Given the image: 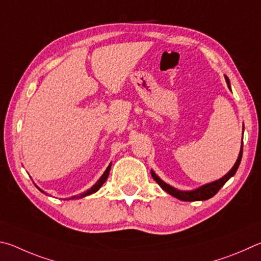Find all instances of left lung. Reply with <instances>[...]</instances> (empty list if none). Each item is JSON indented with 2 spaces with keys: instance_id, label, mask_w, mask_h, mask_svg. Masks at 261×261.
<instances>
[{
  "instance_id": "obj_1",
  "label": "left lung",
  "mask_w": 261,
  "mask_h": 261,
  "mask_svg": "<svg viewBox=\"0 0 261 261\" xmlns=\"http://www.w3.org/2000/svg\"><path fill=\"white\" fill-rule=\"evenodd\" d=\"M226 82L228 85V88L230 89V84H229V79L226 76ZM244 129V127H243ZM243 148V147H242ZM241 148V151L239 154V158H237V161L235 163V165L232 166L231 170L227 173V174L221 177V179H219L214 182H211V184L208 185H205L203 187H200L198 189H195V190H191V191H181V190H177L175 188H173L170 185H167L164 182L163 180L159 179V177L154 174V172L151 171V175L153 177V180L157 182V184L162 187V188L168 193L170 195H172L173 197H176L177 199H181V200H185V202H194V200H206L208 198L213 197L214 195H216L219 190L221 189V187L226 184V182L230 179V177L235 174L237 168H239L241 161H242V154H243V149Z\"/></svg>"
}]
</instances>
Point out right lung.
<instances>
[{"instance_id":"1","label":"right lung","mask_w":261,"mask_h":261,"mask_svg":"<svg viewBox=\"0 0 261 261\" xmlns=\"http://www.w3.org/2000/svg\"><path fill=\"white\" fill-rule=\"evenodd\" d=\"M110 168H111V164H110L107 170H105V172L103 173V175L99 177V180H98L97 182H96V184H95L93 187H91L90 189L85 191V193L80 194V196H73V197H71V198H72V199H74V198H81V197H85V196H87V195H90V194L96 193V191H97V190L100 188V187H102V185L104 184V182L107 181L108 176H109V173H110ZM41 191H42V190H41ZM42 193H43V191H42Z\"/></svg>"}]
</instances>
